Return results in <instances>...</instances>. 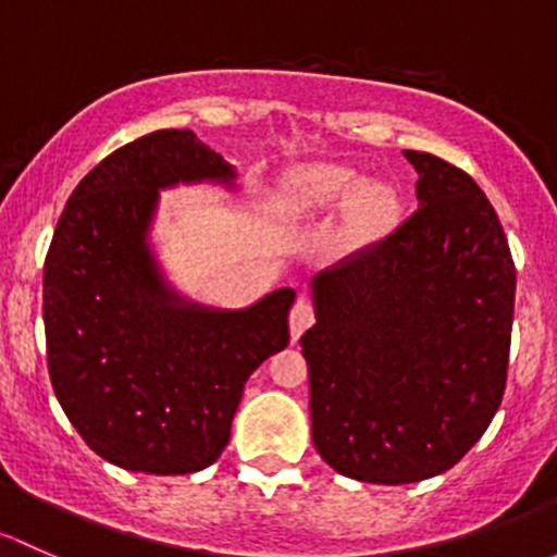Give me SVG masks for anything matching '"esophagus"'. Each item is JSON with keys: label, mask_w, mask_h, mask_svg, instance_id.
I'll list each match as a JSON object with an SVG mask.
<instances>
[{"label": "esophagus", "mask_w": 557, "mask_h": 557, "mask_svg": "<svg viewBox=\"0 0 557 557\" xmlns=\"http://www.w3.org/2000/svg\"><path fill=\"white\" fill-rule=\"evenodd\" d=\"M313 319H317V308H313V302L308 300V297H297L295 306H292V311H289L292 341H297V337H300L302 332L313 324Z\"/></svg>", "instance_id": "obj_1"}]
</instances>
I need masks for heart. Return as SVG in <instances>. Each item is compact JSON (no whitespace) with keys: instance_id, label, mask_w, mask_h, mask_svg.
<instances>
[{"instance_id":"heart-1","label":"heart","mask_w":557,"mask_h":557,"mask_svg":"<svg viewBox=\"0 0 557 557\" xmlns=\"http://www.w3.org/2000/svg\"><path fill=\"white\" fill-rule=\"evenodd\" d=\"M346 203V236L357 246L383 238L399 220L397 193L381 182H364L346 165H302L286 176L281 190V209L292 216L319 214Z\"/></svg>"}]
</instances>
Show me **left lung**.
<instances>
[{
    "mask_svg": "<svg viewBox=\"0 0 557 557\" xmlns=\"http://www.w3.org/2000/svg\"><path fill=\"white\" fill-rule=\"evenodd\" d=\"M418 209L313 278L300 337L319 456L405 485L461 461L502 405L515 262L491 200L448 160L405 150Z\"/></svg>",
    "mask_w": 557,
    "mask_h": 557,
    "instance_id": "8db88e82",
    "label": "left lung"
}]
</instances>
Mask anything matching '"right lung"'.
I'll return each instance as SVG.
<instances>
[{
    "mask_svg": "<svg viewBox=\"0 0 557 557\" xmlns=\"http://www.w3.org/2000/svg\"><path fill=\"white\" fill-rule=\"evenodd\" d=\"M198 180L233 169L193 131L128 141L74 187L45 257L53 392L85 445L131 472L214 463L246 377L289 343V286L246 311H206L160 281L147 249L158 190Z\"/></svg>",
    "mask_w": 557,
    "mask_h": 557,
    "instance_id": "add662e5",
    "label": "right lung"
}]
</instances>
